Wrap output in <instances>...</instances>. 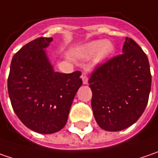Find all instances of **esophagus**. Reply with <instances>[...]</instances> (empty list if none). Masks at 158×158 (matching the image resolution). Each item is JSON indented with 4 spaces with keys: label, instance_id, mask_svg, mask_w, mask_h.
<instances>
[{
    "label": "esophagus",
    "instance_id": "34e87169",
    "mask_svg": "<svg viewBox=\"0 0 158 158\" xmlns=\"http://www.w3.org/2000/svg\"><path fill=\"white\" fill-rule=\"evenodd\" d=\"M81 79H82V82H83V84L84 85H87L88 83V77L85 75V74H82V76H81Z\"/></svg>",
    "mask_w": 158,
    "mask_h": 158
}]
</instances>
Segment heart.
Here are the masks:
<instances>
[{"instance_id":"obj_1","label":"heart","mask_w":158,"mask_h":158,"mask_svg":"<svg viewBox=\"0 0 158 158\" xmlns=\"http://www.w3.org/2000/svg\"><path fill=\"white\" fill-rule=\"evenodd\" d=\"M114 45L111 41H94L86 44L81 52L84 60H90L96 56L99 61L109 59L114 52Z\"/></svg>"}]
</instances>
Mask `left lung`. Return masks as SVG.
I'll return each mask as SVG.
<instances>
[{"instance_id":"1","label":"left lung","mask_w":158,"mask_h":158,"mask_svg":"<svg viewBox=\"0 0 158 158\" xmlns=\"http://www.w3.org/2000/svg\"><path fill=\"white\" fill-rule=\"evenodd\" d=\"M88 83L99 127L107 131L124 130L147 106L151 89L148 59L137 43L126 37L123 53L98 67Z\"/></svg>"}]
</instances>
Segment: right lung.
<instances>
[{
  "label": "right lung",
  "instance_id": "add662e5",
  "mask_svg": "<svg viewBox=\"0 0 158 158\" xmlns=\"http://www.w3.org/2000/svg\"><path fill=\"white\" fill-rule=\"evenodd\" d=\"M52 37L35 39L12 58L8 92L15 114L24 125L41 134L60 131L82 85L81 72L54 71L46 48Z\"/></svg>",
  "mask_w": 158,
  "mask_h": 158
}]
</instances>
